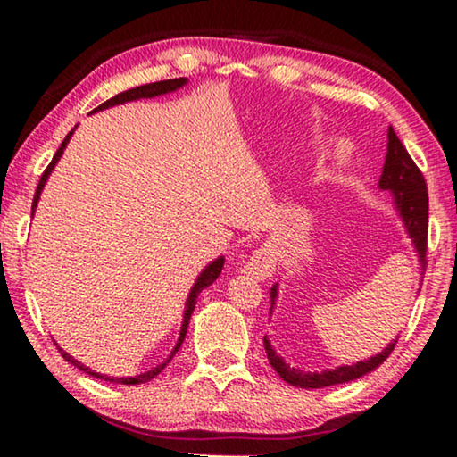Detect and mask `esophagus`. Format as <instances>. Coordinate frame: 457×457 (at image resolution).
Here are the masks:
<instances>
[{
	"mask_svg": "<svg viewBox=\"0 0 457 457\" xmlns=\"http://www.w3.org/2000/svg\"><path fill=\"white\" fill-rule=\"evenodd\" d=\"M276 268V256H274V250L272 247H260L250 256V260L245 262L242 272L245 276H252L256 278V280H266V278L272 276Z\"/></svg>",
	"mask_w": 457,
	"mask_h": 457,
	"instance_id": "esophagus-1",
	"label": "esophagus"
}]
</instances>
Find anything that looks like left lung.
I'll list each match as a JSON object with an SVG mask.
<instances>
[{
    "mask_svg": "<svg viewBox=\"0 0 457 457\" xmlns=\"http://www.w3.org/2000/svg\"><path fill=\"white\" fill-rule=\"evenodd\" d=\"M389 143H386V157L383 165L381 179H378V189L391 191L393 193V204H395V210L399 213L401 221L407 229L409 237H411L413 247L417 252V258H420L421 264V276L425 274V252H428V212H429V199H428V185L420 169L413 163V159L409 157L407 149L403 143L399 141L395 130L389 127ZM278 298V284L272 286L270 290V314H272V308ZM397 340H393L385 346V349L370 357L367 361H359L354 365H343L330 370H320V373H304V370L294 369L286 365L284 359L278 354L270 340L264 337V349L268 354L270 365L276 369V373L280 375L286 383L294 386H300V389H322V386L338 385V383H349L359 378L362 375L375 370L378 365H383V361L389 357L391 351L395 349Z\"/></svg>",
    "mask_w": 457,
    "mask_h": 457,
    "instance_id": "1",
    "label": "left lung"
}]
</instances>
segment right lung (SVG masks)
I'll return each mask as SVG.
<instances>
[{"label":"right lung","instance_id":"obj_1","mask_svg":"<svg viewBox=\"0 0 457 457\" xmlns=\"http://www.w3.org/2000/svg\"><path fill=\"white\" fill-rule=\"evenodd\" d=\"M185 84H187V79H171V80H161V82H153V84H143V87L130 88V90L120 92V95H117V96H112L111 100H106V103H103V104H100L98 108H95V111H92V112H96V111H104V108H108V106H117V104H122V103H130V100H138V98H153V96L167 95V92H173V90H177V88H181V87H185ZM92 112H90V114H92ZM74 129H76V127H74ZM74 129L71 130V133L66 135L64 141H62L60 149L56 151V154H54L52 163H50V165H48V169H46V171H44V175H42L40 183H37L36 195H34V201H32V215H34L36 207H37V201H40V193H42V189H44V185H46V181H48L50 173L54 171V167H56V163H58V161H60L62 153H64V149H66L68 141H71V138H72V135H74ZM223 262H226V258L220 256L218 260H213L210 266H205L204 272H201V274L197 276L195 284H193V288L189 290L187 303H185L183 324H181L179 338H177V345H175V349L171 351V354H169V357H167L163 362H161V365H157V367H154V369L146 370V373H141V375H135V377H106V375L95 373V370L88 369L87 365H82L80 361H76V359H74V357H71V354H68L64 349H60V346H58L60 354H62V357H64L68 362H71V365H74L76 369L84 370V373H87V375H92V377H96V378H103V381H111V383H122V385H138V383H146V381H151L153 377H157V375L161 373V370H163V369L167 367V362L175 357V353L179 351V346H181V343H183V340H185V332H187V327H189V319H191V314H193V308H195V303H197V296H199V292L204 290V288H207V286H210V284H213L215 280H218V276L221 274ZM56 345H58V343H56Z\"/></svg>","mask_w":457,"mask_h":457}]
</instances>
